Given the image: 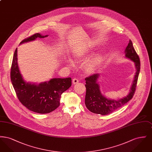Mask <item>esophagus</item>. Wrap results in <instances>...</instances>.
I'll return each instance as SVG.
<instances>
[{
    "label": "esophagus",
    "mask_w": 152,
    "mask_h": 152,
    "mask_svg": "<svg viewBox=\"0 0 152 152\" xmlns=\"http://www.w3.org/2000/svg\"><path fill=\"white\" fill-rule=\"evenodd\" d=\"M72 83L73 84H77L79 83V80H78V79L75 78V79H73L72 80Z\"/></svg>",
    "instance_id": "34e87169"
}]
</instances>
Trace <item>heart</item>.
Returning <instances> with one entry per match:
<instances>
[{
	"label": "heart",
	"instance_id": "1",
	"mask_svg": "<svg viewBox=\"0 0 152 152\" xmlns=\"http://www.w3.org/2000/svg\"><path fill=\"white\" fill-rule=\"evenodd\" d=\"M91 47L89 46L86 48H83L82 50H79L75 51L73 55V57L75 58V61H80L91 51ZM102 60H103V57L101 54L98 53L93 58L86 62L84 66L85 71L88 73H92L94 72L102 63ZM68 64L71 66H72V64L70 61H68Z\"/></svg>",
	"mask_w": 152,
	"mask_h": 152
}]
</instances>
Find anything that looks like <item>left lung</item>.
<instances>
[{
  "instance_id": "left-lung-1",
  "label": "left lung",
  "mask_w": 152,
  "mask_h": 152,
  "mask_svg": "<svg viewBox=\"0 0 152 152\" xmlns=\"http://www.w3.org/2000/svg\"><path fill=\"white\" fill-rule=\"evenodd\" d=\"M124 53L125 58L134 63L136 68L135 75L129 94L126 96L120 99H108L102 94L100 91V85L98 83V79L100 76V74L96 73L88 77L85 79L86 81L85 104L87 109L91 112L101 115H107L121 108L132 99L136 91L138 77L140 71V61L130 40L124 51Z\"/></svg>"
}]
</instances>
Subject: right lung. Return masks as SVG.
Segmentation results:
<instances>
[{
	"label": "right lung",
	"instance_id": "1",
	"mask_svg": "<svg viewBox=\"0 0 152 152\" xmlns=\"http://www.w3.org/2000/svg\"><path fill=\"white\" fill-rule=\"evenodd\" d=\"M48 35L35 34L25 39L20 44L44 38ZM11 80L22 104L30 110L40 114L48 113L60 105L61 94L71 86V77L53 78L37 84L27 82L23 77L18 63V50L15 51L11 69Z\"/></svg>",
	"mask_w": 152,
	"mask_h": 152
}]
</instances>
